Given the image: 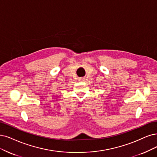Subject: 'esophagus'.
Instances as JSON below:
<instances>
[{
	"mask_svg": "<svg viewBox=\"0 0 157 157\" xmlns=\"http://www.w3.org/2000/svg\"><path fill=\"white\" fill-rule=\"evenodd\" d=\"M85 78H81L80 79H79V80H81V81H85Z\"/></svg>",
	"mask_w": 157,
	"mask_h": 157,
	"instance_id": "1",
	"label": "esophagus"
}]
</instances>
